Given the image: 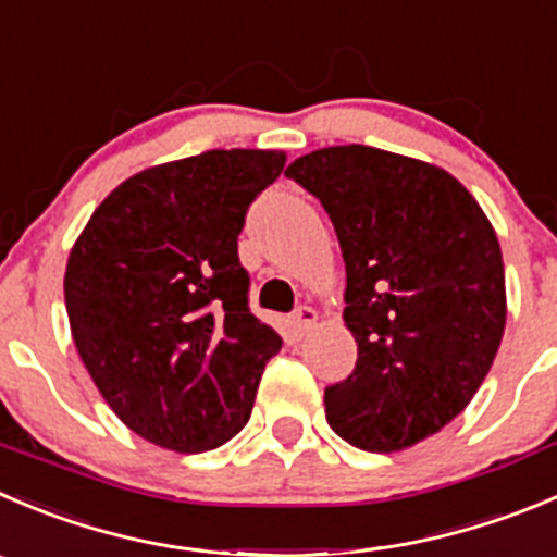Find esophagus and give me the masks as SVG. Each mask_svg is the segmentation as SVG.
I'll return each instance as SVG.
<instances>
[{"label": "esophagus", "instance_id": "obj_1", "mask_svg": "<svg viewBox=\"0 0 557 557\" xmlns=\"http://www.w3.org/2000/svg\"><path fill=\"white\" fill-rule=\"evenodd\" d=\"M315 321H318V312L312 310V307L301 305L299 310L290 315V329H294L296 337H301V334H307L312 326H315Z\"/></svg>", "mask_w": 557, "mask_h": 557}]
</instances>
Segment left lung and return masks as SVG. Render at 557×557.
<instances>
[{
  "label": "left lung",
  "mask_w": 557,
  "mask_h": 557,
  "mask_svg": "<svg viewBox=\"0 0 557 557\" xmlns=\"http://www.w3.org/2000/svg\"><path fill=\"white\" fill-rule=\"evenodd\" d=\"M285 176L321 201L345 261L356 367L326 386V422L350 446L399 451L460 416L506 326L498 236L438 165L375 147H329Z\"/></svg>",
  "instance_id": "obj_1"
}]
</instances>
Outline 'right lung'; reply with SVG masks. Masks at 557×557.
<instances>
[{
    "label": "right lung",
    "mask_w": 557,
    "mask_h": 557,
    "mask_svg": "<svg viewBox=\"0 0 557 557\" xmlns=\"http://www.w3.org/2000/svg\"><path fill=\"white\" fill-rule=\"evenodd\" d=\"M285 152L212 149L116 187L75 239L64 305L81 361L113 413L196 455L247 424L283 339L250 312L239 234Z\"/></svg>",
    "instance_id": "add662e5"
}]
</instances>
